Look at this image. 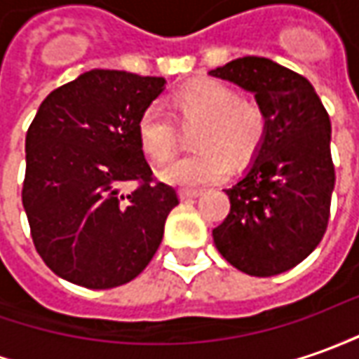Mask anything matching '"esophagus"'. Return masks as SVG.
<instances>
[{"instance_id": "esophagus-1", "label": "esophagus", "mask_w": 359, "mask_h": 359, "mask_svg": "<svg viewBox=\"0 0 359 359\" xmlns=\"http://www.w3.org/2000/svg\"><path fill=\"white\" fill-rule=\"evenodd\" d=\"M179 194H180V198H182V200H192V198H198V196H202V190L182 189Z\"/></svg>"}]
</instances>
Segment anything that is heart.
Segmentation results:
<instances>
[{"mask_svg":"<svg viewBox=\"0 0 359 359\" xmlns=\"http://www.w3.org/2000/svg\"><path fill=\"white\" fill-rule=\"evenodd\" d=\"M170 115L192 129L194 153L172 161L161 179L177 187H206L228 177L230 163L243 167L262 151L269 114L259 100L241 97L226 82L202 78L179 88L169 100ZM137 139L149 159L165 163L175 155L179 131L165 109L151 104L137 121Z\"/></svg>","mask_w":359,"mask_h":359,"instance_id":"1","label":"heart"}]
</instances>
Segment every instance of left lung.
<instances>
[{
  "mask_svg": "<svg viewBox=\"0 0 359 359\" xmlns=\"http://www.w3.org/2000/svg\"><path fill=\"white\" fill-rule=\"evenodd\" d=\"M255 94L269 131L248 175L226 190L230 214L214 228L222 257L253 277L289 271L323 240L332 198L330 118L313 84L263 57L210 70Z\"/></svg>",
  "mask_w": 359,
  "mask_h": 359,
  "instance_id": "1",
  "label": "left lung"
}]
</instances>
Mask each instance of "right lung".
Returning a JSON list of instances; mask_svg holds the SVG:
<instances>
[{
    "instance_id": "right-lung-1",
    "label": "right lung",
    "mask_w": 359,
    "mask_h": 359,
    "mask_svg": "<svg viewBox=\"0 0 359 359\" xmlns=\"http://www.w3.org/2000/svg\"><path fill=\"white\" fill-rule=\"evenodd\" d=\"M165 78L90 70L43 100L25 137L23 208L43 262L86 289L135 279L159 250L177 190L153 177L137 121ZM137 182L123 195V184Z\"/></svg>"
}]
</instances>
